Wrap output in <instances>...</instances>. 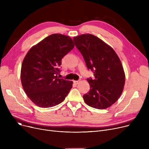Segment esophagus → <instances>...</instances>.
<instances>
[{"mask_svg": "<svg viewBox=\"0 0 149 149\" xmlns=\"http://www.w3.org/2000/svg\"><path fill=\"white\" fill-rule=\"evenodd\" d=\"M79 82H80V81H74V84H77Z\"/></svg>", "mask_w": 149, "mask_h": 149, "instance_id": "1", "label": "esophagus"}]
</instances>
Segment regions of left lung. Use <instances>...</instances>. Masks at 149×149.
<instances>
[{"label": "left lung", "instance_id": "left-lung-1", "mask_svg": "<svg viewBox=\"0 0 149 149\" xmlns=\"http://www.w3.org/2000/svg\"><path fill=\"white\" fill-rule=\"evenodd\" d=\"M94 79H87L89 91L83 95L88 106L98 109L111 106L120 98L125 84L121 62L115 51L98 37L90 34L73 38Z\"/></svg>", "mask_w": 149, "mask_h": 149}]
</instances>
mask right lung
<instances>
[{
  "instance_id": "right-lung-1",
  "label": "right lung",
  "mask_w": 149,
  "mask_h": 149,
  "mask_svg": "<svg viewBox=\"0 0 149 149\" xmlns=\"http://www.w3.org/2000/svg\"><path fill=\"white\" fill-rule=\"evenodd\" d=\"M74 47L69 36L53 34L33 46L22 62L23 89L37 106L51 107L63 101L72 88V81L59 79L61 59Z\"/></svg>"
}]
</instances>
